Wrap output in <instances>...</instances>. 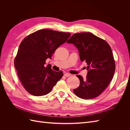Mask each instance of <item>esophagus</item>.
<instances>
[{
	"label": "esophagus",
	"mask_w": 130,
	"mask_h": 130,
	"mask_svg": "<svg viewBox=\"0 0 130 130\" xmlns=\"http://www.w3.org/2000/svg\"><path fill=\"white\" fill-rule=\"evenodd\" d=\"M64 75L66 76V77H69V76H70L72 75L71 74H69V73H66L64 74Z\"/></svg>",
	"instance_id": "1"
}]
</instances>
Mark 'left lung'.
Segmentation results:
<instances>
[{
    "mask_svg": "<svg viewBox=\"0 0 130 130\" xmlns=\"http://www.w3.org/2000/svg\"><path fill=\"white\" fill-rule=\"evenodd\" d=\"M77 48L82 62L87 64L86 78L77 75L80 84L73 92L78 97L90 99L97 97L107 87L115 74L112 51L108 43L90 32L73 35L67 41Z\"/></svg>",
    "mask_w": 130,
    "mask_h": 130,
    "instance_id": "1",
    "label": "left lung"
}]
</instances>
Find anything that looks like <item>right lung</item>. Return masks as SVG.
Returning a JSON list of instances; mask_svg holds the SVG:
<instances>
[{"label": "right lung", "mask_w": 130, "mask_h": 130, "mask_svg": "<svg viewBox=\"0 0 130 130\" xmlns=\"http://www.w3.org/2000/svg\"><path fill=\"white\" fill-rule=\"evenodd\" d=\"M69 32L50 29L38 30L25 37L19 46L14 60L18 76L25 90L35 96L48 94L63 76L44 66L59 46L70 36Z\"/></svg>", "instance_id": "1"}]
</instances>
